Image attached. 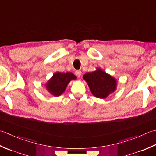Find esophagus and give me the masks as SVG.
<instances>
[{"instance_id": "1", "label": "esophagus", "mask_w": 156, "mask_h": 156, "mask_svg": "<svg viewBox=\"0 0 156 156\" xmlns=\"http://www.w3.org/2000/svg\"><path fill=\"white\" fill-rule=\"evenodd\" d=\"M75 74L76 76H78V77H80L82 72H81V71H80V70H76V71L75 72Z\"/></svg>"}]
</instances>
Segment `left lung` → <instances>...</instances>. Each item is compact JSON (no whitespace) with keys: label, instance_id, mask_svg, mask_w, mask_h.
Returning <instances> with one entry per match:
<instances>
[{"label":"left lung","instance_id":"1","mask_svg":"<svg viewBox=\"0 0 156 156\" xmlns=\"http://www.w3.org/2000/svg\"><path fill=\"white\" fill-rule=\"evenodd\" d=\"M83 78L87 82L93 95L100 99L106 98L116 89V80L99 68H97L94 72L86 73Z\"/></svg>","mask_w":156,"mask_h":156}]
</instances>
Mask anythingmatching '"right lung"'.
Listing matches in <instances>:
<instances>
[{
    "label": "right lung",
    "instance_id": "obj_1",
    "mask_svg": "<svg viewBox=\"0 0 156 156\" xmlns=\"http://www.w3.org/2000/svg\"><path fill=\"white\" fill-rule=\"evenodd\" d=\"M76 76L72 72H55L46 84L47 90L53 96H60L72 80H76Z\"/></svg>",
    "mask_w": 156,
    "mask_h": 156
}]
</instances>
